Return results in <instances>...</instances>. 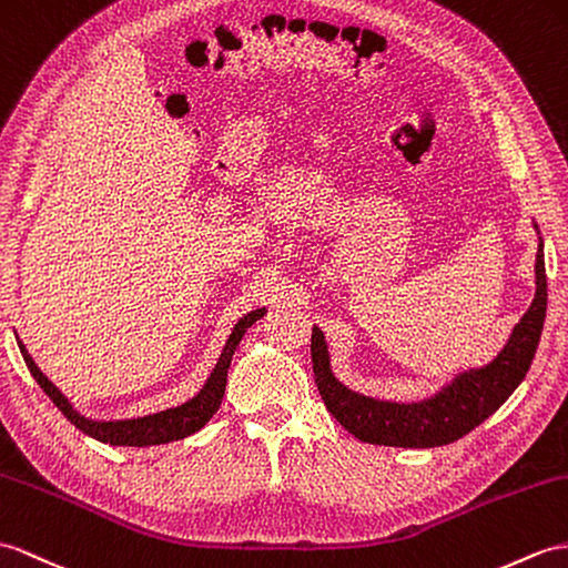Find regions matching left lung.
<instances>
[{"mask_svg": "<svg viewBox=\"0 0 568 568\" xmlns=\"http://www.w3.org/2000/svg\"><path fill=\"white\" fill-rule=\"evenodd\" d=\"M535 284L537 292L528 313L520 317V323L510 332L506 347L491 364L460 373L438 395L412 405L381 403V399L344 388L332 376L327 344L321 327H313V376L327 412L352 436L373 446L436 448L463 438L506 403L532 364L547 315V272L542 243L537 247Z\"/></svg>", "mask_w": 568, "mask_h": 568, "instance_id": "8db88e82", "label": "left lung"}]
</instances>
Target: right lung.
Listing matches in <instances>:
<instances>
[{
    "label": "right lung",
    "instance_id": "obj_1",
    "mask_svg": "<svg viewBox=\"0 0 568 568\" xmlns=\"http://www.w3.org/2000/svg\"><path fill=\"white\" fill-rule=\"evenodd\" d=\"M262 315H265V308H257V311L241 317L236 327H233V332H231L224 352H221V356H219L212 376L206 378L204 388L195 397L187 399L185 405L165 409L159 414H149V417L124 419V422H91L87 417H81V414L72 405H69V399L48 381V376H43V371L36 366V362L31 358V354L26 352L21 339H19V349L23 354L26 366H29L31 376L38 381L40 388H43V393L52 399L54 407H58L64 417L79 428V432H84L87 436L101 440V444H110V446H134V448L159 446V444H171V440H180L190 434H195L206 422L212 419V414L219 409L221 397H224V390H226V376H229L233 352H236L239 342L245 335V329L251 327L255 321H260Z\"/></svg>",
    "mask_w": 568,
    "mask_h": 568
}]
</instances>
